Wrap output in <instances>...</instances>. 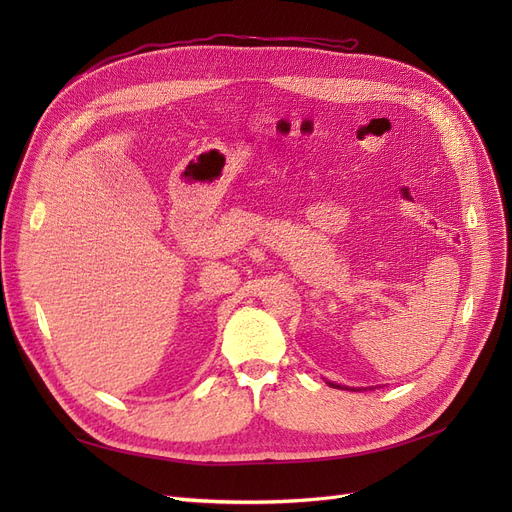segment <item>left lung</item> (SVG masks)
Masks as SVG:
<instances>
[{"instance_id":"8db88e82","label":"left lung","mask_w":512,"mask_h":512,"mask_svg":"<svg viewBox=\"0 0 512 512\" xmlns=\"http://www.w3.org/2000/svg\"><path fill=\"white\" fill-rule=\"evenodd\" d=\"M332 388H338V390H355V388H344V386H340V384H334V382H328Z\"/></svg>"}]
</instances>
